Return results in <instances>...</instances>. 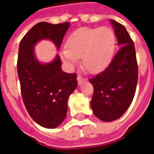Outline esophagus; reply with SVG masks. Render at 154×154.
I'll return each mask as SVG.
<instances>
[{
	"label": "esophagus",
	"mask_w": 154,
	"mask_h": 154,
	"mask_svg": "<svg viewBox=\"0 0 154 154\" xmlns=\"http://www.w3.org/2000/svg\"><path fill=\"white\" fill-rule=\"evenodd\" d=\"M77 82H78V85H82V84H83L85 82H86V79L83 78L82 77H81L80 75H78L77 76Z\"/></svg>",
	"instance_id": "1"
}]
</instances>
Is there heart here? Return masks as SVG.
Listing matches in <instances>:
<instances>
[{
	"label": "heart",
	"instance_id": "1",
	"mask_svg": "<svg viewBox=\"0 0 154 154\" xmlns=\"http://www.w3.org/2000/svg\"><path fill=\"white\" fill-rule=\"evenodd\" d=\"M116 37L110 28H81L72 33L60 51L63 63L72 67L82 58V67L91 73L106 68L113 58Z\"/></svg>",
	"mask_w": 154,
	"mask_h": 154
}]
</instances>
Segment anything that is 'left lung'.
Listing matches in <instances>:
<instances>
[{
  "label": "left lung",
  "instance_id": "8db88e82",
  "mask_svg": "<svg viewBox=\"0 0 154 154\" xmlns=\"http://www.w3.org/2000/svg\"><path fill=\"white\" fill-rule=\"evenodd\" d=\"M120 48L102 72L89 79L94 88L91 106L106 122L119 119L128 110L135 94L138 65L135 48L125 27L110 20Z\"/></svg>",
  "mask_w": 154,
  "mask_h": 154
}]
</instances>
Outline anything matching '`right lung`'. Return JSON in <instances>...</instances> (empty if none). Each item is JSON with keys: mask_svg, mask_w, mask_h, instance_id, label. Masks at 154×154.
Returning a JSON list of instances; mask_svg holds the SVG:
<instances>
[{"mask_svg": "<svg viewBox=\"0 0 154 154\" xmlns=\"http://www.w3.org/2000/svg\"><path fill=\"white\" fill-rule=\"evenodd\" d=\"M69 26L68 22H39L23 37L19 47L17 72L22 99L32 119L48 129L60 125L66 118L67 100L77 86V75L63 72L58 54L51 63H39L34 48L38 41L49 39L59 49Z\"/></svg>", "mask_w": 154, "mask_h": 154, "instance_id": "obj_1", "label": "right lung"}]
</instances>
